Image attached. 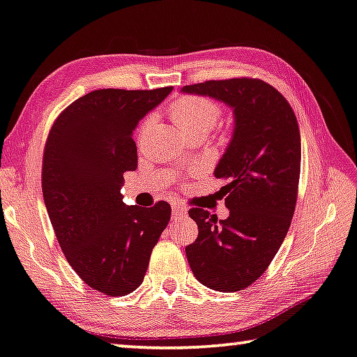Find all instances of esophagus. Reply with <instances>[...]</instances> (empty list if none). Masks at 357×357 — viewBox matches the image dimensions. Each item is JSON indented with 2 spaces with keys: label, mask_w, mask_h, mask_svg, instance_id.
<instances>
[{
  "label": "esophagus",
  "mask_w": 357,
  "mask_h": 357,
  "mask_svg": "<svg viewBox=\"0 0 357 357\" xmlns=\"http://www.w3.org/2000/svg\"><path fill=\"white\" fill-rule=\"evenodd\" d=\"M185 211H188V208H185L184 205L181 204H173V218H179L185 215Z\"/></svg>",
  "instance_id": "obj_1"
}]
</instances>
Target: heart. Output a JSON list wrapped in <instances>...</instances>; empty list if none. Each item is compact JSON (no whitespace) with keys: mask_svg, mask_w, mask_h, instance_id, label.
I'll return each mask as SVG.
<instances>
[{"mask_svg":"<svg viewBox=\"0 0 357 357\" xmlns=\"http://www.w3.org/2000/svg\"><path fill=\"white\" fill-rule=\"evenodd\" d=\"M222 115L221 105L205 96H184L169 107V116L184 135L208 132ZM147 123V121H146Z\"/></svg>","mask_w":357,"mask_h":357,"instance_id":"b5f03b06","label":"heart"}]
</instances>
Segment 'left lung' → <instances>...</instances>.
Instances as JSON below:
<instances>
[{
  "instance_id": "1",
  "label": "left lung",
  "mask_w": 357,
  "mask_h": 357,
  "mask_svg": "<svg viewBox=\"0 0 357 357\" xmlns=\"http://www.w3.org/2000/svg\"><path fill=\"white\" fill-rule=\"evenodd\" d=\"M184 93L220 99L234 109L236 130L215 169L227 181V220L190 208L199 226L185 255L200 284L238 291L261 278L289 232L301 167V139L295 112L284 96L259 78L210 79Z\"/></svg>"
}]
</instances>
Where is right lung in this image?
I'll return each instance as SVG.
<instances>
[{"label":"right lung","mask_w":357,"mask_h":357,"mask_svg":"<svg viewBox=\"0 0 357 357\" xmlns=\"http://www.w3.org/2000/svg\"><path fill=\"white\" fill-rule=\"evenodd\" d=\"M96 89L63 109L43 152L41 188L57 242L84 284L125 296L142 284L172 206L126 205L123 174L137 167V121L172 93Z\"/></svg>","instance_id":"add662e5"}]
</instances>
